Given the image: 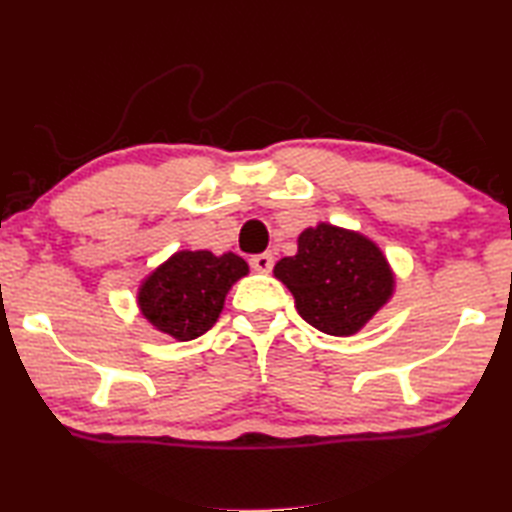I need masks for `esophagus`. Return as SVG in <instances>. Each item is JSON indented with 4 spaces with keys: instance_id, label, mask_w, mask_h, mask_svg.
Segmentation results:
<instances>
[{
    "instance_id": "esophagus-1",
    "label": "esophagus",
    "mask_w": 512,
    "mask_h": 512,
    "mask_svg": "<svg viewBox=\"0 0 512 512\" xmlns=\"http://www.w3.org/2000/svg\"><path fill=\"white\" fill-rule=\"evenodd\" d=\"M273 264H275L273 253H259L250 257V266H253L257 273H271Z\"/></svg>"
}]
</instances>
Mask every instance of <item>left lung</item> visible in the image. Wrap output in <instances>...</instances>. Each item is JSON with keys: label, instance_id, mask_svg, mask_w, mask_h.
<instances>
[{"label": "left lung", "instance_id": "1", "mask_svg": "<svg viewBox=\"0 0 512 512\" xmlns=\"http://www.w3.org/2000/svg\"><path fill=\"white\" fill-rule=\"evenodd\" d=\"M275 277L293 293L302 320L327 336H351L365 327L394 288L376 244L329 224L306 228L297 255L275 264Z\"/></svg>", "mask_w": 512, "mask_h": 512}]
</instances>
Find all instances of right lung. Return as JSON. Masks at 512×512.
<instances>
[{"label": "right lung", "instance_id": "1", "mask_svg": "<svg viewBox=\"0 0 512 512\" xmlns=\"http://www.w3.org/2000/svg\"><path fill=\"white\" fill-rule=\"evenodd\" d=\"M246 273L248 264L232 253L181 250L147 277L138 304L156 329L188 342L212 329L230 286Z\"/></svg>", "mask_w": 512, "mask_h": 512}]
</instances>
